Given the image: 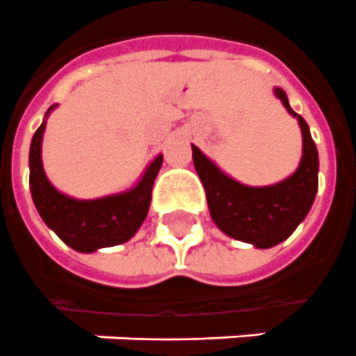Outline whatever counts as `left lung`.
Returning a JSON list of instances; mask_svg holds the SVG:
<instances>
[{
	"instance_id": "8db88e82",
	"label": "left lung",
	"mask_w": 356,
	"mask_h": 356,
	"mask_svg": "<svg viewBox=\"0 0 356 356\" xmlns=\"http://www.w3.org/2000/svg\"><path fill=\"white\" fill-rule=\"evenodd\" d=\"M274 95L283 102L286 112L298 119L303 139L300 165L285 180L263 187L244 186L227 176L196 145H191L196 175L200 176L206 189L213 222L227 237L261 250L286 241L305 220L316 198L320 170L318 149L312 141L309 124L292 110L281 88H274Z\"/></svg>"
}]
</instances>
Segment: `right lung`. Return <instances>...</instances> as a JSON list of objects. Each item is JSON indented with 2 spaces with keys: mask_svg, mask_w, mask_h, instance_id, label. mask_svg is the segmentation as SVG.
Segmentation results:
<instances>
[{
  "mask_svg": "<svg viewBox=\"0 0 356 356\" xmlns=\"http://www.w3.org/2000/svg\"><path fill=\"white\" fill-rule=\"evenodd\" d=\"M55 108L51 106L45 112L44 121L31 141L29 186L36 211L62 243L81 254H93L101 248L127 243L138 233L149 215L152 186L163 163V156H156L141 178L127 191L90 200L73 198L51 184L42 163L45 123Z\"/></svg>",
  "mask_w": 356,
  "mask_h": 356,
  "instance_id": "obj_1",
  "label": "right lung"
}]
</instances>
